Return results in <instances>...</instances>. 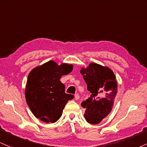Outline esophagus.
<instances>
[{
    "instance_id": "34e87169",
    "label": "esophagus",
    "mask_w": 147,
    "mask_h": 147,
    "mask_svg": "<svg viewBox=\"0 0 147 147\" xmlns=\"http://www.w3.org/2000/svg\"><path fill=\"white\" fill-rule=\"evenodd\" d=\"M74 98H75L76 100H78V99H79V98H80L79 94L78 93L75 94V97H74Z\"/></svg>"
}]
</instances>
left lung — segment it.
<instances>
[{
  "label": "left lung",
  "mask_w": 147,
  "mask_h": 147,
  "mask_svg": "<svg viewBox=\"0 0 147 147\" xmlns=\"http://www.w3.org/2000/svg\"><path fill=\"white\" fill-rule=\"evenodd\" d=\"M80 73L91 93L90 97L81 104L86 108L84 117L89 123H99L113 107L117 93L115 76L110 69L97 63H90L86 69L82 68Z\"/></svg>",
  "instance_id": "8db88e82"
}]
</instances>
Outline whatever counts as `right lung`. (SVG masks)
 I'll use <instances>...</instances> for the list:
<instances>
[{
	"label": "right lung",
	"instance_id": "1",
	"mask_svg": "<svg viewBox=\"0 0 147 147\" xmlns=\"http://www.w3.org/2000/svg\"><path fill=\"white\" fill-rule=\"evenodd\" d=\"M73 65L50 61L33 69L28 74L25 97L34 115L41 121L55 123L60 119L65 104L74 96L65 93V85L60 81L69 74Z\"/></svg>",
	"mask_w": 147,
	"mask_h": 147
}]
</instances>
